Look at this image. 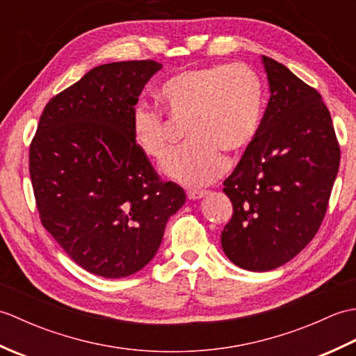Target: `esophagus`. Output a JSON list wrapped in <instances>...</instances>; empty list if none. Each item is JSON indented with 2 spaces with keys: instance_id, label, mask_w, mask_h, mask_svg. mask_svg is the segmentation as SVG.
Listing matches in <instances>:
<instances>
[{
  "instance_id": "obj_1",
  "label": "esophagus",
  "mask_w": 356,
  "mask_h": 356,
  "mask_svg": "<svg viewBox=\"0 0 356 356\" xmlns=\"http://www.w3.org/2000/svg\"><path fill=\"white\" fill-rule=\"evenodd\" d=\"M205 194H207L205 190H188V191H186V197L190 199V200H199V199H202Z\"/></svg>"
}]
</instances>
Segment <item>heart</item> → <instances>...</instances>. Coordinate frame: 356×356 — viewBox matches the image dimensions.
I'll return each instance as SVG.
<instances>
[{"mask_svg":"<svg viewBox=\"0 0 356 356\" xmlns=\"http://www.w3.org/2000/svg\"><path fill=\"white\" fill-rule=\"evenodd\" d=\"M157 102L174 122H185L184 145L172 149L162 171L185 185H207L226 170L223 151L238 153L259 134L264 115V87L248 64L195 67L166 78ZM131 134L149 159L165 156L171 124L161 110L139 102L131 113Z\"/></svg>","mask_w":356,"mask_h":356,"instance_id":"obj_1","label":"heart"}]
</instances>
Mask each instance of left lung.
<instances>
[{
	"mask_svg": "<svg viewBox=\"0 0 356 356\" xmlns=\"http://www.w3.org/2000/svg\"><path fill=\"white\" fill-rule=\"evenodd\" d=\"M263 64L270 99L223 182L234 213L220 237L226 257L255 272L280 268L315 237L341 157L321 95L275 59L263 56Z\"/></svg>",
	"mask_w": 356,
	"mask_h": 356,
	"instance_id": "8db88e82",
	"label": "left lung"
}]
</instances>
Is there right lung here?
<instances>
[{
	"instance_id": "right-lung-1",
	"label": "right lung",
	"mask_w": 356,
	"mask_h": 356,
	"mask_svg": "<svg viewBox=\"0 0 356 356\" xmlns=\"http://www.w3.org/2000/svg\"><path fill=\"white\" fill-rule=\"evenodd\" d=\"M153 59L104 64L53 96L29 149L41 223L81 268L105 278L140 270L185 203L131 134V113Z\"/></svg>"
}]
</instances>
